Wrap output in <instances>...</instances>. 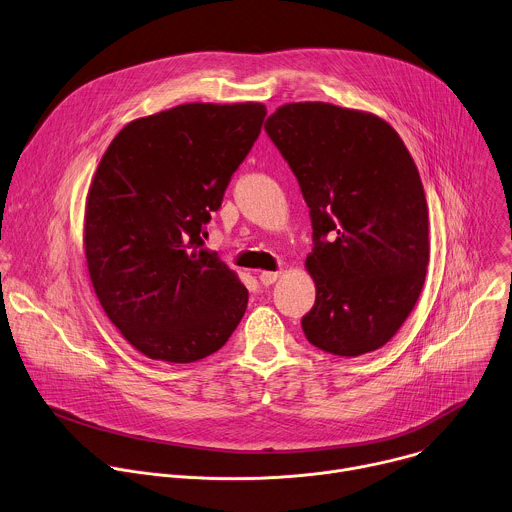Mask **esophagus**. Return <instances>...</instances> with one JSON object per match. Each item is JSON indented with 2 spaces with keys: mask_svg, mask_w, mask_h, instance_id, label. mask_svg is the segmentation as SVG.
<instances>
[{
  "mask_svg": "<svg viewBox=\"0 0 512 512\" xmlns=\"http://www.w3.org/2000/svg\"><path fill=\"white\" fill-rule=\"evenodd\" d=\"M278 276H280V272H260V282L264 284V286H270V284H274L276 280H278Z\"/></svg>",
  "mask_w": 512,
  "mask_h": 512,
  "instance_id": "1",
  "label": "esophagus"
}]
</instances>
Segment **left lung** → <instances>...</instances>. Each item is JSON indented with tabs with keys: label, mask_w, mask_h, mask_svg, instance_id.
Here are the masks:
<instances>
[{
	"label": "left lung",
	"mask_w": 512,
	"mask_h": 512,
	"mask_svg": "<svg viewBox=\"0 0 512 512\" xmlns=\"http://www.w3.org/2000/svg\"><path fill=\"white\" fill-rule=\"evenodd\" d=\"M264 129L313 224L306 270L317 298L304 337L341 357L383 347L414 311L430 260L428 203L410 151L383 119L329 102H290Z\"/></svg>",
	"instance_id": "obj_1"
}]
</instances>
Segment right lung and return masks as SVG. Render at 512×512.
Wrapping results in <instances>:
<instances>
[{"label": "right lung", "instance_id": "1", "mask_svg": "<svg viewBox=\"0 0 512 512\" xmlns=\"http://www.w3.org/2000/svg\"><path fill=\"white\" fill-rule=\"evenodd\" d=\"M264 117L260 102L179 105L131 121L98 163L84 214L90 282L149 359L208 357L246 313V286L203 238Z\"/></svg>", "mask_w": 512, "mask_h": 512}]
</instances>
